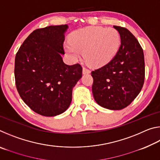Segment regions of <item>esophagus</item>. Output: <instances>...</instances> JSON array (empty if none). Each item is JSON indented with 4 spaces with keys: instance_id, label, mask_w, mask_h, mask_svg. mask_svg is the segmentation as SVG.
I'll return each instance as SVG.
<instances>
[{
    "instance_id": "esophagus-1",
    "label": "esophagus",
    "mask_w": 160,
    "mask_h": 160,
    "mask_svg": "<svg viewBox=\"0 0 160 160\" xmlns=\"http://www.w3.org/2000/svg\"><path fill=\"white\" fill-rule=\"evenodd\" d=\"M90 70H89L88 68H85V67H83V68H82V73L83 74H88V73H90Z\"/></svg>"
}]
</instances>
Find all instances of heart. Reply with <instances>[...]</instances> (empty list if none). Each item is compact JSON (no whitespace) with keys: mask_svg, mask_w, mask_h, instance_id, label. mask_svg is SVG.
I'll use <instances>...</instances> for the list:
<instances>
[{"mask_svg":"<svg viewBox=\"0 0 160 160\" xmlns=\"http://www.w3.org/2000/svg\"><path fill=\"white\" fill-rule=\"evenodd\" d=\"M120 44V34L116 29L89 27L74 32L65 48L74 60L84 53L86 61L90 66L101 67L115 57Z\"/></svg>","mask_w":160,"mask_h":160,"instance_id":"b5f03b06","label":"heart"}]
</instances>
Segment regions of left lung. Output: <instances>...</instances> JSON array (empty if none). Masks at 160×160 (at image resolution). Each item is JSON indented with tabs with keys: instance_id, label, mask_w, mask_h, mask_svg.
I'll return each instance as SVG.
<instances>
[{
	"instance_id": "obj_1",
	"label": "left lung",
	"mask_w": 160,
	"mask_h": 160,
	"mask_svg": "<svg viewBox=\"0 0 160 160\" xmlns=\"http://www.w3.org/2000/svg\"><path fill=\"white\" fill-rule=\"evenodd\" d=\"M120 34L121 46L109 63L92 71V87L97 104L120 110L135 99L144 84L145 59L141 46L128 29L113 26Z\"/></svg>"
}]
</instances>
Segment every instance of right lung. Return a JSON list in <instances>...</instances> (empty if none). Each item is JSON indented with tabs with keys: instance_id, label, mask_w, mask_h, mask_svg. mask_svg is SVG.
Segmentation results:
<instances>
[{
	"instance_id": "right-lung-1",
	"label": "right lung",
	"mask_w": 160,
	"mask_h": 160,
	"mask_svg": "<svg viewBox=\"0 0 160 160\" xmlns=\"http://www.w3.org/2000/svg\"><path fill=\"white\" fill-rule=\"evenodd\" d=\"M67 25L37 29L16 53V88L24 102L44 116L63 113L72 100L73 87L82 77L79 63H64V32Z\"/></svg>"
}]
</instances>
